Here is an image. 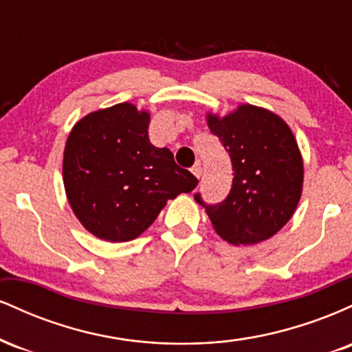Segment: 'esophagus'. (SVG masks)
<instances>
[{"label": "esophagus", "mask_w": 352, "mask_h": 352, "mask_svg": "<svg viewBox=\"0 0 352 352\" xmlns=\"http://www.w3.org/2000/svg\"><path fill=\"white\" fill-rule=\"evenodd\" d=\"M190 172H192L193 175L197 177V179H200V175H201V164H200V162H197L195 165H193L192 168H190Z\"/></svg>", "instance_id": "esophagus-1"}]
</instances>
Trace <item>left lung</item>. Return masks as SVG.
I'll use <instances>...</instances> for the list:
<instances>
[{"label": "left lung", "instance_id": "1", "mask_svg": "<svg viewBox=\"0 0 352 352\" xmlns=\"http://www.w3.org/2000/svg\"><path fill=\"white\" fill-rule=\"evenodd\" d=\"M210 132L230 153L232 190L223 201L195 200L232 245L268 240L293 217L302 190V159L288 124L268 109L241 104L225 117L207 114Z\"/></svg>", "mask_w": 352, "mask_h": 352}]
</instances>
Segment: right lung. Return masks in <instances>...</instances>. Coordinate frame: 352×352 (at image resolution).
I'll use <instances>...</instances> for the list:
<instances>
[{"label": "right lung", "instance_id": "right-lung-1", "mask_svg": "<svg viewBox=\"0 0 352 352\" xmlns=\"http://www.w3.org/2000/svg\"><path fill=\"white\" fill-rule=\"evenodd\" d=\"M151 114L122 102L76 122L63 160L67 200L82 227L100 240H134L153 223L167 200L199 180L148 140Z\"/></svg>", "mask_w": 352, "mask_h": 352}]
</instances>
